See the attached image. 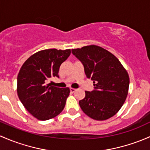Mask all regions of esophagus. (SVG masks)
Segmentation results:
<instances>
[{
	"instance_id": "34e87169",
	"label": "esophagus",
	"mask_w": 150,
	"mask_h": 150,
	"mask_svg": "<svg viewBox=\"0 0 150 150\" xmlns=\"http://www.w3.org/2000/svg\"><path fill=\"white\" fill-rule=\"evenodd\" d=\"M70 91L71 93H74V92H75V91H76V89H75V88H70Z\"/></svg>"
}]
</instances>
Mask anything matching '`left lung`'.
Wrapping results in <instances>:
<instances>
[{
	"label": "left lung",
	"instance_id": "obj_1",
	"mask_svg": "<svg viewBox=\"0 0 150 150\" xmlns=\"http://www.w3.org/2000/svg\"><path fill=\"white\" fill-rule=\"evenodd\" d=\"M72 53L83 64L86 77L93 81L94 89L86 91L79 101L89 117L103 121L114 116L128 94L129 78L119 59L102 47L91 45L73 49Z\"/></svg>",
	"mask_w": 150,
	"mask_h": 150
}]
</instances>
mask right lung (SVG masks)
<instances>
[{
  "label": "right lung",
  "mask_w": 150,
  "mask_h": 150,
  "mask_svg": "<svg viewBox=\"0 0 150 150\" xmlns=\"http://www.w3.org/2000/svg\"><path fill=\"white\" fill-rule=\"evenodd\" d=\"M70 53V50H42L31 55L19 71L18 98L26 109L39 120L52 119L64 109L69 88H57L47 82L52 77L59 78V67Z\"/></svg>",
  "instance_id": "1"
}]
</instances>
